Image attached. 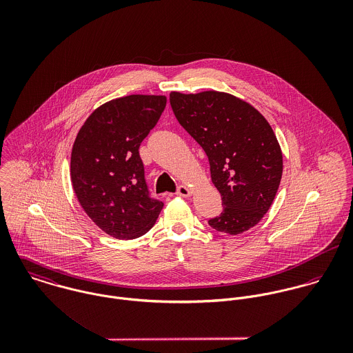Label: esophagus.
<instances>
[{
  "label": "esophagus",
  "instance_id": "34e87169",
  "mask_svg": "<svg viewBox=\"0 0 353 353\" xmlns=\"http://www.w3.org/2000/svg\"><path fill=\"white\" fill-rule=\"evenodd\" d=\"M176 194L181 196V197H190L192 196V190L189 188H186L185 185H181L176 189Z\"/></svg>",
  "mask_w": 353,
  "mask_h": 353
}]
</instances>
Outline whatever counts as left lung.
<instances>
[{"mask_svg":"<svg viewBox=\"0 0 353 353\" xmlns=\"http://www.w3.org/2000/svg\"><path fill=\"white\" fill-rule=\"evenodd\" d=\"M178 122L206 153L223 212L208 223L238 235L261 221L276 197L283 153L268 121L252 104L217 91L171 92Z\"/></svg>","mask_w":353,"mask_h":353,"instance_id":"left-lung-1","label":"left lung"}]
</instances>
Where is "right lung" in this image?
<instances>
[{"label": "right lung", "instance_id": "add662e5", "mask_svg": "<svg viewBox=\"0 0 353 353\" xmlns=\"http://www.w3.org/2000/svg\"><path fill=\"white\" fill-rule=\"evenodd\" d=\"M167 99L129 95L97 108L77 133L70 176L91 220L117 239L147 234L163 208L151 197L139 148L156 126Z\"/></svg>", "mask_w": 353, "mask_h": 353}]
</instances>
